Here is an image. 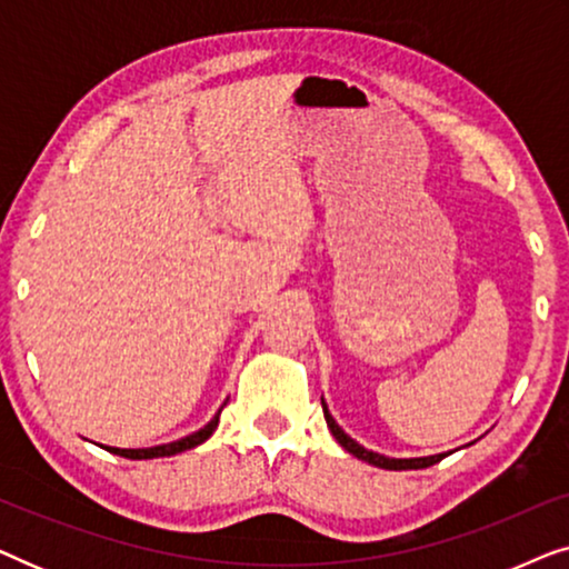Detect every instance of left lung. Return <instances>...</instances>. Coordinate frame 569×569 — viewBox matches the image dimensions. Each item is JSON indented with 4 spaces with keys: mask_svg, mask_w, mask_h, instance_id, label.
Returning a JSON list of instances; mask_svg holds the SVG:
<instances>
[{
    "mask_svg": "<svg viewBox=\"0 0 569 569\" xmlns=\"http://www.w3.org/2000/svg\"><path fill=\"white\" fill-rule=\"evenodd\" d=\"M321 403H323L326 425H329V430H331L333 438L339 440L341 448L349 450V453H352L355 458H360V461H368V463H372V466H378V469H388V471H407V469H427V466L438 463V461H442V458H446V453H440V456H425V458H388V456L372 453V450L362 448L360 442L349 438V435L337 425V419L331 417V411H329V407H326L323 399H321Z\"/></svg>",
    "mask_w": 569,
    "mask_h": 569,
    "instance_id": "1",
    "label": "left lung"
}]
</instances>
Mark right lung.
Wrapping results in <instances>:
<instances>
[{
  "instance_id": "right-lung-1",
  "label": "right lung",
  "mask_w": 569,
  "mask_h": 569,
  "mask_svg": "<svg viewBox=\"0 0 569 569\" xmlns=\"http://www.w3.org/2000/svg\"><path fill=\"white\" fill-rule=\"evenodd\" d=\"M220 411H217V415L212 417V422L201 427V430H197L193 435H186V438H181V440L166 442V446H154V448H106V450H111V453H119L123 458H134V461H142V458H162V456L183 453V450L197 448L204 440L212 438V432L217 430V422H220Z\"/></svg>"
}]
</instances>
